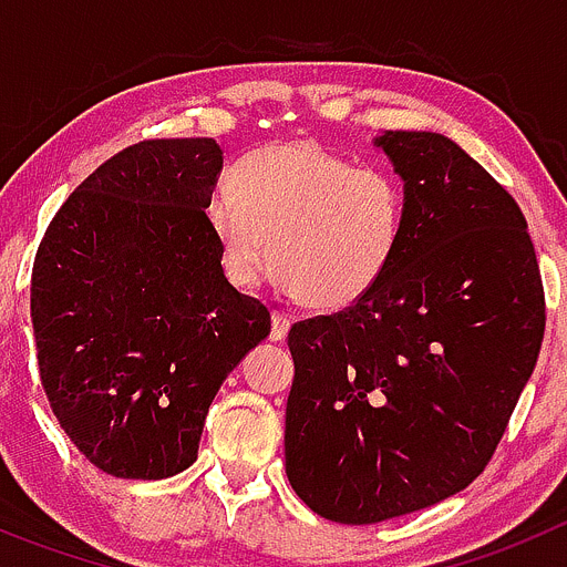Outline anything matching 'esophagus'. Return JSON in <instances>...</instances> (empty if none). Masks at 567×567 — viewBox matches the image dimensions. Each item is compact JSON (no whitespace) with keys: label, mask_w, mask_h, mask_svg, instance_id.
<instances>
[{"label":"esophagus","mask_w":567,"mask_h":567,"mask_svg":"<svg viewBox=\"0 0 567 567\" xmlns=\"http://www.w3.org/2000/svg\"><path fill=\"white\" fill-rule=\"evenodd\" d=\"M289 323H292V320H289V315H284V312H272V332H269V338H272L275 343H280V340L287 338Z\"/></svg>","instance_id":"obj_1"}]
</instances>
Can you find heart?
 <instances>
[{
  "instance_id": "obj_1",
  "label": "heart",
  "mask_w": 567,
  "mask_h": 567,
  "mask_svg": "<svg viewBox=\"0 0 567 567\" xmlns=\"http://www.w3.org/2000/svg\"><path fill=\"white\" fill-rule=\"evenodd\" d=\"M204 215L233 287H255L272 252L280 289L315 309H346L392 269L405 195L385 169L354 167L315 142H275L235 164Z\"/></svg>"
}]
</instances>
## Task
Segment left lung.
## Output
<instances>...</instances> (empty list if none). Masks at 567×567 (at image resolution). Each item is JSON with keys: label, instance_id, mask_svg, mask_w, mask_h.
Wrapping results in <instances>:
<instances>
[{"label": "left lung", "instance_id": "8db88e82", "mask_svg": "<svg viewBox=\"0 0 567 567\" xmlns=\"http://www.w3.org/2000/svg\"><path fill=\"white\" fill-rule=\"evenodd\" d=\"M374 147L403 178L398 258L358 303L289 329L287 477L343 525L403 517L474 483L545 332L517 202L440 133L385 130Z\"/></svg>", "mask_w": 567, "mask_h": 567}]
</instances>
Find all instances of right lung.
Wrapping results in <instances>:
<instances>
[{"mask_svg":"<svg viewBox=\"0 0 567 567\" xmlns=\"http://www.w3.org/2000/svg\"><path fill=\"white\" fill-rule=\"evenodd\" d=\"M221 167L213 138L133 144L79 184L39 244V378L64 434L113 477L189 468L209 403L272 327L224 278L209 235Z\"/></svg>","mask_w":567,"mask_h":567,"instance_id":"right-lung-1","label":"right lung"}]
</instances>
